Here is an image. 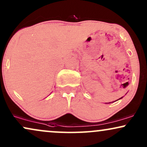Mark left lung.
Here are the masks:
<instances>
[{
	"mask_svg": "<svg viewBox=\"0 0 147 147\" xmlns=\"http://www.w3.org/2000/svg\"><path fill=\"white\" fill-rule=\"evenodd\" d=\"M122 98H123V97H121V98H119V99H121ZM109 103H111V102H109Z\"/></svg>",
	"mask_w": 147,
	"mask_h": 147,
	"instance_id": "left-lung-1",
	"label": "left lung"
}]
</instances>
